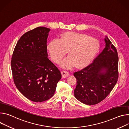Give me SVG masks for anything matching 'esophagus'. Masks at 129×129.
Wrapping results in <instances>:
<instances>
[{
	"label": "esophagus",
	"instance_id": "obj_1",
	"mask_svg": "<svg viewBox=\"0 0 129 129\" xmlns=\"http://www.w3.org/2000/svg\"><path fill=\"white\" fill-rule=\"evenodd\" d=\"M61 75H62V77L63 78L67 77L69 75V73L68 72H67V71H61Z\"/></svg>",
	"mask_w": 129,
	"mask_h": 129
}]
</instances>
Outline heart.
<instances>
[{
  "label": "heart",
  "mask_w": 129,
  "mask_h": 129,
  "mask_svg": "<svg viewBox=\"0 0 129 129\" xmlns=\"http://www.w3.org/2000/svg\"><path fill=\"white\" fill-rule=\"evenodd\" d=\"M99 41L91 36L72 32H65L59 38L49 42L48 50L51 58L59 63L67 52L69 56L61 63L64 68H82L88 64L98 52Z\"/></svg>",
  "instance_id": "obj_1"
}]
</instances>
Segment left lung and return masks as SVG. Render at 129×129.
I'll list each match as a JSON object with an SVG mask.
<instances>
[{"mask_svg": "<svg viewBox=\"0 0 129 129\" xmlns=\"http://www.w3.org/2000/svg\"><path fill=\"white\" fill-rule=\"evenodd\" d=\"M106 47L93 62L74 73L77 79L74 96L81 103L94 105L110 93L118 78L117 50L106 36Z\"/></svg>", "mask_w": 129, "mask_h": 129, "instance_id": "1", "label": "left lung"}]
</instances>
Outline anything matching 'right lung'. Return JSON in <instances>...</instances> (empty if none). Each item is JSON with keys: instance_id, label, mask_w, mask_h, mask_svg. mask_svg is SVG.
Listing matches in <instances>:
<instances>
[{"instance_id": "obj_1", "label": "right lung", "mask_w": 129, "mask_h": 129, "mask_svg": "<svg viewBox=\"0 0 129 129\" xmlns=\"http://www.w3.org/2000/svg\"><path fill=\"white\" fill-rule=\"evenodd\" d=\"M50 31L49 28L39 26L24 33L12 56L14 83L23 96L36 103L51 98L61 78L60 71L48 58L47 42Z\"/></svg>"}]
</instances>
